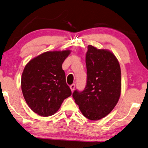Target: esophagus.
Wrapping results in <instances>:
<instances>
[{
	"label": "esophagus",
	"mask_w": 148,
	"mask_h": 148,
	"mask_svg": "<svg viewBox=\"0 0 148 148\" xmlns=\"http://www.w3.org/2000/svg\"><path fill=\"white\" fill-rule=\"evenodd\" d=\"M75 84H72L71 85H70V88H71V90L73 92L75 90Z\"/></svg>",
	"instance_id": "esophagus-1"
}]
</instances>
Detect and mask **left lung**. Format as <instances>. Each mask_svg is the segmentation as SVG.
I'll return each instance as SVG.
<instances>
[{
	"label": "left lung",
	"instance_id": "8db88e82",
	"mask_svg": "<svg viewBox=\"0 0 148 148\" xmlns=\"http://www.w3.org/2000/svg\"><path fill=\"white\" fill-rule=\"evenodd\" d=\"M86 65L85 88L75 90L73 98L84 117L97 121L108 115L118 102L121 90V68L112 52L91 45L88 46Z\"/></svg>",
	"mask_w": 148,
	"mask_h": 148
}]
</instances>
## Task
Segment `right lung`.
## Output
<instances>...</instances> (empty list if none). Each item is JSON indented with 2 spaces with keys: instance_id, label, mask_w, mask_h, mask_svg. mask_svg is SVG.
<instances>
[{
  "instance_id": "1",
  "label": "right lung",
  "mask_w": 148,
  "mask_h": 148,
  "mask_svg": "<svg viewBox=\"0 0 148 148\" xmlns=\"http://www.w3.org/2000/svg\"><path fill=\"white\" fill-rule=\"evenodd\" d=\"M69 54L68 50L47 52L25 65L21 76V90L29 107L38 115H54L65 99L71 95L62 69L63 62Z\"/></svg>"
}]
</instances>
